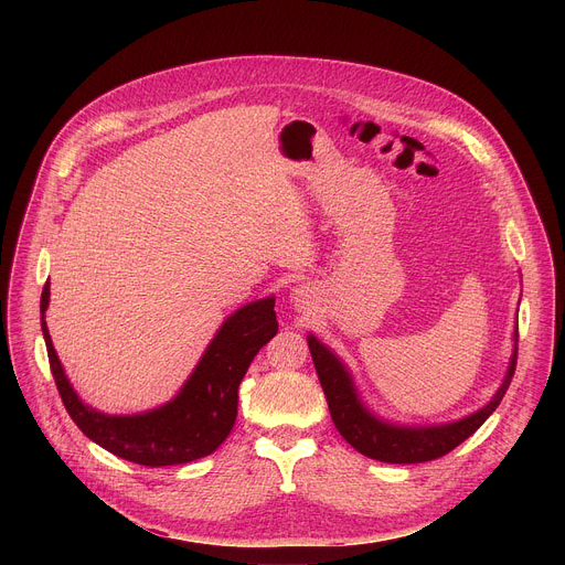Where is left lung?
I'll return each mask as SVG.
<instances>
[{
  "label": "left lung",
  "mask_w": 565,
  "mask_h": 565,
  "mask_svg": "<svg viewBox=\"0 0 565 565\" xmlns=\"http://www.w3.org/2000/svg\"><path fill=\"white\" fill-rule=\"evenodd\" d=\"M308 349L315 362V371L319 377L321 388H324L331 418L342 434V438L358 449L360 454L393 462V465H412V462H427L436 460L451 449H456L462 440H467L482 423H486L492 412L501 405V399L512 382L514 369H516V353H519V331H516V349L508 369V375L494 395V399L486 409L471 414L469 418H462L451 425L443 427H425V429H405L393 427L375 420L362 405L355 395V388L351 384L349 373L344 371L342 362L324 347L319 344L312 335L308 338Z\"/></svg>",
  "instance_id": "1"
}]
</instances>
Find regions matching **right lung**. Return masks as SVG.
Wrapping results in <instances>:
<instances>
[{"instance_id":"1","label":"right lung","mask_w":565,"mask_h":565,"mask_svg":"<svg viewBox=\"0 0 565 565\" xmlns=\"http://www.w3.org/2000/svg\"><path fill=\"white\" fill-rule=\"evenodd\" d=\"M49 281L42 288L40 312L49 364L60 397L73 423L107 451L145 467L183 465L210 456L232 431L238 405V384L264 344L277 335L275 299H262L236 310L212 344L183 391L170 402L140 416H105L89 409L71 388L44 321Z\"/></svg>"}]
</instances>
